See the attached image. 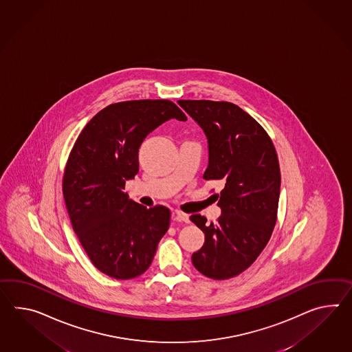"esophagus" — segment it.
<instances>
[{
  "instance_id": "obj_1",
  "label": "esophagus",
  "mask_w": 352,
  "mask_h": 352,
  "mask_svg": "<svg viewBox=\"0 0 352 352\" xmlns=\"http://www.w3.org/2000/svg\"><path fill=\"white\" fill-rule=\"evenodd\" d=\"M174 217H175V220H178V221L189 223L188 214H184V212H182V211H179V210H175V211H174Z\"/></svg>"
}]
</instances>
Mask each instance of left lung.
Here are the masks:
<instances>
[{"instance_id":"obj_1","label":"left lung","mask_w":352,"mask_h":352,"mask_svg":"<svg viewBox=\"0 0 352 352\" xmlns=\"http://www.w3.org/2000/svg\"><path fill=\"white\" fill-rule=\"evenodd\" d=\"M178 104L206 135L204 178L223 184L220 195H214L221 208L216 223L190 216L205 232V244L192 254V263L210 278H232L257 259L274 232L281 184L277 154L266 131L238 105L211 100Z\"/></svg>"}]
</instances>
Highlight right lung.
Listing matches in <instances>:
<instances>
[{"label":"right lung","mask_w":352,"mask_h":352,"mask_svg":"<svg viewBox=\"0 0 352 352\" xmlns=\"http://www.w3.org/2000/svg\"><path fill=\"white\" fill-rule=\"evenodd\" d=\"M169 120H187L170 100L111 104L71 150L62 184L69 220L93 265L113 278L144 274L169 229V208H146L123 190L138 173L140 146Z\"/></svg>","instance_id":"1"}]
</instances>
